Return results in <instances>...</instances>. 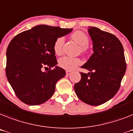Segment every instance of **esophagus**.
I'll list each match as a JSON object with an SVG mask.
<instances>
[{
  "label": "esophagus",
  "mask_w": 133,
  "mask_h": 133,
  "mask_svg": "<svg viewBox=\"0 0 133 133\" xmlns=\"http://www.w3.org/2000/svg\"><path fill=\"white\" fill-rule=\"evenodd\" d=\"M71 74H72V71H70V70H67V71H66V76H70Z\"/></svg>",
  "instance_id": "34e87169"
}]
</instances>
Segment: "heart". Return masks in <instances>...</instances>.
I'll return each instance as SVG.
<instances>
[{"mask_svg": "<svg viewBox=\"0 0 133 133\" xmlns=\"http://www.w3.org/2000/svg\"><path fill=\"white\" fill-rule=\"evenodd\" d=\"M72 40L81 46V51L83 53L87 51V46L89 42L88 36L82 31H76L74 32L71 36ZM64 44V38L59 37L55 40L53 45V49L57 55H61L63 52V47ZM81 64V60L78 58L64 56L61 57L58 61V65L61 68L67 70H73L76 69L79 65Z\"/></svg>", "mask_w": 133, "mask_h": 133, "instance_id": "obj_1", "label": "heart"}]
</instances>
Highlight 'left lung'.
I'll list each match as a JSON object with an SVG mask.
<instances>
[{
    "mask_svg": "<svg viewBox=\"0 0 133 133\" xmlns=\"http://www.w3.org/2000/svg\"><path fill=\"white\" fill-rule=\"evenodd\" d=\"M93 52L82 68L90 72L80 73L81 80L74 85L78 97L91 105H99L116 94L127 69L124 49L114 34L89 27Z\"/></svg>",
    "mask_w": 133,
    "mask_h": 133,
    "instance_id": "left-lung-1",
    "label": "left lung"
}]
</instances>
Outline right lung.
Segmentation results:
<instances>
[{
  "instance_id": "add662e5",
  "label": "right lung",
  "mask_w": 133,
  "mask_h": 133,
  "mask_svg": "<svg viewBox=\"0 0 133 133\" xmlns=\"http://www.w3.org/2000/svg\"><path fill=\"white\" fill-rule=\"evenodd\" d=\"M72 31V28L38 25L17 34L10 42L6 50V78L22 102L42 104L54 94L57 82L65 76V71L56 65L54 42ZM43 67L50 70L42 72Z\"/></svg>"
}]
</instances>
